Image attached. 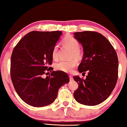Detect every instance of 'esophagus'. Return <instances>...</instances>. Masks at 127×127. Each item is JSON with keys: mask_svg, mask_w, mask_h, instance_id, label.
I'll list each match as a JSON object with an SVG mask.
<instances>
[{"mask_svg": "<svg viewBox=\"0 0 127 127\" xmlns=\"http://www.w3.org/2000/svg\"><path fill=\"white\" fill-rule=\"evenodd\" d=\"M69 77L70 80H72V79H73V77H72V75H69Z\"/></svg>", "mask_w": 127, "mask_h": 127, "instance_id": "1", "label": "esophagus"}]
</instances>
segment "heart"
<instances>
[{"label":"heart","instance_id":"1","mask_svg":"<svg viewBox=\"0 0 127 127\" xmlns=\"http://www.w3.org/2000/svg\"><path fill=\"white\" fill-rule=\"evenodd\" d=\"M63 43L65 46L71 50L70 58H75L79 60L82 58V53L79 49L80 44L75 37L72 35H67L63 40ZM59 47L58 44L54 45L52 50V57L54 60L58 58ZM76 65L75 60L61 61L56 64L55 67L58 70L65 72H70Z\"/></svg>","mask_w":127,"mask_h":127}]
</instances>
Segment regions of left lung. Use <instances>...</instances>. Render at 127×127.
<instances>
[{"instance_id": "obj_1", "label": "left lung", "mask_w": 127, "mask_h": 127, "mask_svg": "<svg viewBox=\"0 0 127 127\" xmlns=\"http://www.w3.org/2000/svg\"><path fill=\"white\" fill-rule=\"evenodd\" d=\"M74 35L83 48V57L78 70L88 73L86 79L73 76L79 86L74 92V98L82 104L96 106L106 100L116 86L117 55L109 41L98 32L82 31L75 32Z\"/></svg>"}]
</instances>
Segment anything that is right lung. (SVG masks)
<instances>
[{
    "instance_id": "right-lung-1",
    "label": "right lung",
    "mask_w": 127,
    "mask_h": 127,
    "mask_svg": "<svg viewBox=\"0 0 127 127\" xmlns=\"http://www.w3.org/2000/svg\"><path fill=\"white\" fill-rule=\"evenodd\" d=\"M62 31H31L14 48L11 57L10 76L20 97L30 106H48L57 98L62 86L69 82L66 73L52 71V50ZM52 72L45 78L44 74Z\"/></svg>"
}]
</instances>
